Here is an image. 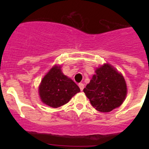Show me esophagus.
Instances as JSON below:
<instances>
[{"mask_svg":"<svg viewBox=\"0 0 149 149\" xmlns=\"http://www.w3.org/2000/svg\"><path fill=\"white\" fill-rule=\"evenodd\" d=\"M79 88H80L81 91H83V89H84V84H82V83L79 84Z\"/></svg>","mask_w":149,"mask_h":149,"instance_id":"34e87169","label":"esophagus"}]
</instances>
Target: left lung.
Returning <instances> with one entry per match:
<instances>
[{"instance_id":"8db88e82","label":"left lung","mask_w":149,"mask_h":149,"mask_svg":"<svg viewBox=\"0 0 149 149\" xmlns=\"http://www.w3.org/2000/svg\"><path fill=\"white\" fill-rule=\"evenodd\" d=\"M95 73L84 92L97 110L111 112L120 106L125 99V81L121 73L108 63L96 69Z\"/></svg>"}]
</instances>
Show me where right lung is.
I'll return each mask as SVG.
<instances>
[{
	"mask_svg": "<svg viewBox=\"0 0 149 149\" xmlns=\"http://www.w3.org/2000/svg\"><path fill=\"white\" fill-rule=\"evenodd\" d=\"M80 91L73 80L65 76L61 66L55 65L45 76L39 86L42 102L53 108L65 104Z\"/></svg>",
	"mask_w": 149,
	"mask_h": 149,
	"instance_id": "obj_1",
	"label": "right lung"
}]
</instances>
